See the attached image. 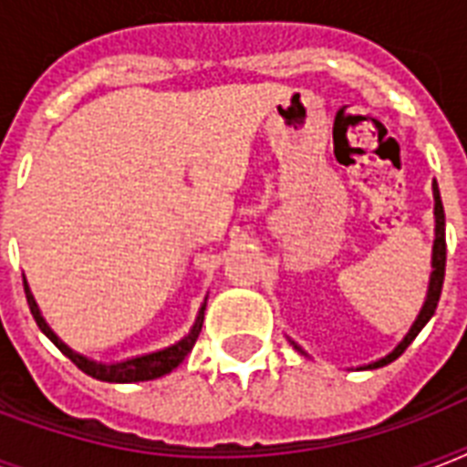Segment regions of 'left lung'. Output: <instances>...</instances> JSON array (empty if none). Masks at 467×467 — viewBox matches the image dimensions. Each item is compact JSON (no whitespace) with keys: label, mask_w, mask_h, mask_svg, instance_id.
Listing matches in <instances>:
<instances>
[{"label":"left lung","mask_w":467,"mask_h":467,"mask_svg":"<svg viewBox=\"0 0 467 467\" xmlns=\"http://www.w3.org/2000/svg\"><path fill=\"white\" fill-rule=\"evenodd\" d=\"M434 215H436V240H434V271H431V281H429V293H427V300H424V307H421L420 317L414 319L412 329L407 332V337L400 341L398 347L392 348L390 354L380 358V361H373L368 363L366 368H380V366H388L392 363L398 356H402L410 344L414 341V337L421 332V327L427 325L431 315L436 312V306H439V298H441V288H443V276H446V215H443V203H441V193H439V186L434 182Z\"/></svg>","instance_id":"obj_1"}]
</instances>
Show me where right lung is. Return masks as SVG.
Wrapping results in <instances>:
<instances>
[{
	"mask_svg": "<svg viewBox=\"0 0 467 467\" xmlns=\"http://www.w3.org/2000/svg\"><path fill=\"white\" fill-rule=\"evenodd\" d=\"M24 291H26V300H28V307H31V315L36 319V325L40 327V332L46 334L47 339L53 341L55 347L60 348L62 354L67 356L69 361L75 363L77 368L84 370L87 376L97 378V380H106V383H138V380H152V378L167 376L171 370L179 366V363L189 356V351L196 344L198 334H201V327H203V310L205 303L198 310V317L191 327V332L179 339L171 347L161 348V351H155V354H145V356H135V358H128V361H119V363H97L89 361V358H84V356L75 354L72 348L65 347L57 337L53 334V329L46 325V319L40 317V310L36 306V300H33V293L28 291V284H26L24 278Z\"/></svg>",
	"mask_w": 467,
	"mask_h": 467,
	"instance_id": "obj_1",
	"label": "right lung"
}]
</instances>
